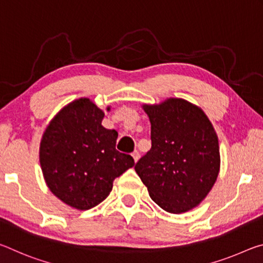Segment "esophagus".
<instances>
[{"label":"esophagus","mask_w":263,"mask_h":263,"mask_svg":"<svg viewBox=\"0 0 263 263\" xmlns=\"http://www.w3.org/2000/svg\"><path fill=\"white\" fill-rule=\"evenodd\" d=\"M132 156H133V158H134V162L136 163L137 161H139V158H140V153L137 152V150H135V152L132 154Z\"/></svg>","instance_id":"obj_1"}]
</instances>
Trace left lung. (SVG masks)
Masks as SVG:
<instances>
[{"mask_svg":"<svg viewBox=\"0 0 263 263\" xmlns=\"http://www.w3.org/2000/svg\"><path fill=\"white\" fill-rule=\"evenodd\" d=\"M142 107L152 123V149L136 163V174L161 209L187 212L205 199L217 180V133L203 109L184 99Z\"/></svg>","mask_w":263,"mask_h":263,"instance_id":"left-lung-1","label":"left lung"}]
</instances>
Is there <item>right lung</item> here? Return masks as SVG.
Here are the masks:
<instances>
[{"label": "right lung", "instance_id": "add662e5", "mask_svg": "<svg viewBox=\"0 0 263 263\" xmlns=\"http://www.w3.org/2000/svg\"><path fill=\"white\" fill-rule=\"evenodd\" d=\"M103 116L96 103L80 98L58 111L42 137L40 162L45 183L73 209L85 211L100 204L113 180L135 164L130 155L115 149L118 132L102 126Z\"/></svg>", "mask_w": 263, "mask_h": 263}]
</instances>
